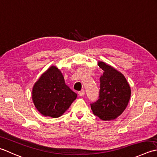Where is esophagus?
<instances>
[{
    "instance_id": "34e87169",
    "label": "esophagus",
    "mask_w": 157,
    "mask_h": 157,
    "mask_svg": "<svg viewBox=\"0 0 157 157\" xmlns=\"http://www.w3.org/2000/svg\"><path fill=\"white\" fill-rule=\"evenodd\" d=\"M78 95H80V96H81V97L84 96V95H85V91L84 90H82L81 91H79L78 92Z\"/></svg>"
}]
</instances>
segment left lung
<instances>
[{"instance_id": "obj_1", "label": "left lung", "mask_w": 157, "mask_h": 157, "mask_svg": "<svg viewBox=\"0 0 157 157\" xmlns=\"http://www.w3.org/2000/svg\"><path fill=\"white\" fill-rule=\"evenodd\" d=\"M98 65L104 70L100 78V95L97 101L91 104L95 116L103 121H111L125 110L131 97V88L122 73L103 62Z\"/></svg>"}]
</instances>
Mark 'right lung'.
<instances>
[{
    "label": "right lung",
    "mask_w": 157,
    "mask_h": 157,
    "mask_svg": "<svg viewBox=\"0 0 157 157\" xmlns=\"http://www.w3.org/2000/svg\"><path fill=\"white\" fill-rule=\"evenodd\" d=\"M76 97L77 94L66 85L62 72L55 66L46 70L33 88L35 107L45 117H61Z\"/></svg>",
    "instance_id": "obj_1"
}]
</instances>
